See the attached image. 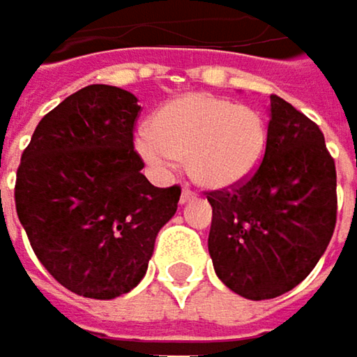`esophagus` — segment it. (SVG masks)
<instances>
[{"instance_id":"34e87169","label":"esophagus","mask_w":357,"mask_h":357,"mask_svg":"<svg viewBox=\"0 0 357 357\" xmlns=\"http://www.w3.org/2000/svg\"><path fill=\"white\" fill-rule=\"evenodd\" d=\"M190 200H194V192L188 190V188H183V190H181V196H179V202L185 204V202H190Z\"/></svg>"}]
</instances>
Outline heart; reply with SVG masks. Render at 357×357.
<instances>
[{
	"mask_svg": "<svg viewBox=\"0 0 357 357\" xmlns=\"http://www.w3.org/2000/svg\"><path fill=\"white\" fill-rule=\"evenodd\" d=\"M138 155L155 169L185 159L190 178L208 190L248 179L266 149V123L256 109L213 95H185L161 107L151 130L136 134Z\"/></svg>",
	"mask_w": 357,
	"mask_h": 357,
	"instance_id": "heart-1",
	"label": "heart"
}]
</instances>
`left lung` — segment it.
Returning a JSON list of instances; mask_svg holds the SVG:
<instances>
[{
    "mask_svg": "<svg viewBox=\"0 0 357 357\" xmlns=\"http://www.w3.org/2000/svg\"><path fill=\"white\" fill-rule=\"evenodd\" d=\"M266 149L254 176L208 192V254L238 296L271 300L302 283L337 221V174L321 128L271 95Z\"/></svg>",
    "mask_w": 357,
    "mask_h": 357,
    "instance_id": "obj_1",
    "label": "left lung"
}]
</instances>
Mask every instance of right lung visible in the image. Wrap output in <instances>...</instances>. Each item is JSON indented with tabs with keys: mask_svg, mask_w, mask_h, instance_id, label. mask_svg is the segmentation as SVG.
Segmentation results:
<instances>
[{
	"mask_svg": "<svg viewBox=\"0 0 357 357\" xmlns=\"http://www.w3.org/2000/svg\"><path fill=\"white\" fill-rule=\"evenodd\" d=\"M138 99L91 84L36 126L16 174V213L40 264L66 289L113 300L146 275L179 185L155 188L134 151Z\"/></svg>",
	"mask_w": 357,
	"mask_h": 357,
	"instance_id": "obj_1",
	"label": "right lung"
}]
</instances>
